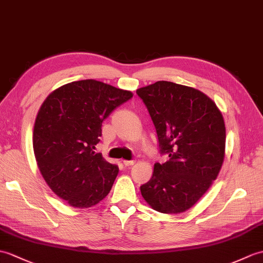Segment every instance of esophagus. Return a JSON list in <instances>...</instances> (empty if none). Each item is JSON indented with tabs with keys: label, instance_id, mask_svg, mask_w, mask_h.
Instances as JSON below:
<instances>
[{
	"label": "esophagus",
	"instance_id": "esophagus-1",
	"mask_svg": "<svg viewBox=\"0 0 263 263\" xmlns=\"http://www.w3.org/2000/svg\"><path fill=\"white\" fill-rule=\"evenodd\" d=\"M136 163V161L134 160H123V164L125 167H127V166H133V164Z\"/></svg>",
	"mask_w": 263,
	"mask_h": 263
}]
</instances>
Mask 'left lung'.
<instances>
[{
  "mask_svg": "<svg viewBox=\"0 0 263 263\" xmlns=\"http://www.w3.org/2000/svg\"><path fill=\"white\" fill-rule=\"evenodd\" d=\"M154 122L160 152L151 179L140 187L144 200L164 214L191 209L209 191L225 157V124L216 104L203 91L159 81L137 89Z\"/></svg>",
  "mask_w": 263,
  "mask_h": 263,
  "instance_id": "8db88e82",
  "label": "left lung"
}]
</instances>
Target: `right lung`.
Masks as SVG:
<instances>
[{"label":"right lung","mask_w":263,"mask_h":263,"mask_svg":"<svg viewBox=\"0 0 263 263\" xmlns=\"http://www.w3.org/2000/svg\"><path fill=\"white\" fill-rule=\"evenodd\" d=\"M133 94L95 79L54 89L41 104L33 126V151L40 174L58 197L75 209L105 198L119 174L95 145L102 122Z\"/></svg>","instance_id":"right-lung-1"}]
</instances>
